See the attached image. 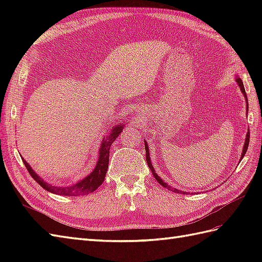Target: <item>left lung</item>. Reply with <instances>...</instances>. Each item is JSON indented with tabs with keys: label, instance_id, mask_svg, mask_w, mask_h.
I'll use <instances>...</instances> for the list:
<instances>
[{
	"label": "left lung",
	"instance_id": "obj_1",
	"mask_svg": "<svg viewBox=\"0 0 262 262\" xmlns=\"http://www.w3.org/2000/svg\"><path fill=\"white\" fill-rule=\"evenodd\" d=\"M235 81H236V83H237V84H238V86H240V90L242 91L243 96L246 97V100H247V113H248V109H249V105H248V98H247V93H246V90H244L243 82H242V80L240 79V77H236ZM249 142H250V132H248V133H247L246 142H244V145H243V151H242V154H241V160L243 159V157H244V155H246V153H247V151H248ZM145 149H146V162H147L148 168L151 169V171H152V173H153L154 178H155V179H157V181L160 183V185H162L164 188L168 189V190H171V191H173V192H177V193H185V192H182V191H180V190H178V189H176V188H171V187L168 185V183L164 182L162 179H161V178L158 176V173H155V170L153 169L152 163H151V159H149V151H148V146H147L146 142H145Z\"/></svg>",
	"mask_w": 262,
	"mask_h": 262
}]
</instances>
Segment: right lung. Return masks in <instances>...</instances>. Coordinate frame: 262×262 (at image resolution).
Here are the masks:
<instances>
[{
    "label": "right lung",
    "mask_w": 262,
    "mask_h": 262,
    "mask_svg": "<svg viewBox=\"0 0 262 262\" xmlns=\"http://www.w3.org/2000/svg\"><path fill=\"white\" fill-rule=\"evenodd\" d=\"M122 128H124V125H118L114 127L111 134L105 138V140L102 141L101 147L99 149V160L97 162L96 168L93 169L91 173L86 176L84 179H82L81 181L76 182L74 185L69 186V187H57V186L49 185V183L43 181L41 178L31 169V166L27 163V161H25L24 158H22V161H24V164L26 165L27 170L29 171L30 176L36 180V182L39 183V185L45 189V190L49 192L62 194V196H82V194L91 193L94 190H97V189L102 185L105 173H107V170H108L110 146L116 138L120 135Z\"/></svg>",
    "instance_id": "add662e5"
}]
</instances>
